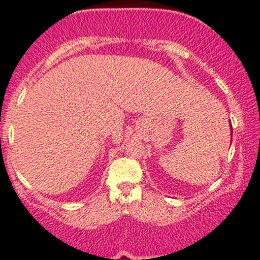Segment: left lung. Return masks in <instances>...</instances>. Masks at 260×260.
Masks as SVG:
<instances>
[{"mask_svg": "<svg viewBox=\"0 0 260 260\" xmlns=\"http://www.w3.org/2000/svg\"><path fill=\"white\" fill-rule=\"evenodd\" d=\"M230 133H232V137H233V127H232V124H230ZM230 145H232V143H230Z\"/></svg>", "mask_w": 260, "mask_h": 260, "instance_id": "8db88e82", "label": "left lung"}]
</instances>
